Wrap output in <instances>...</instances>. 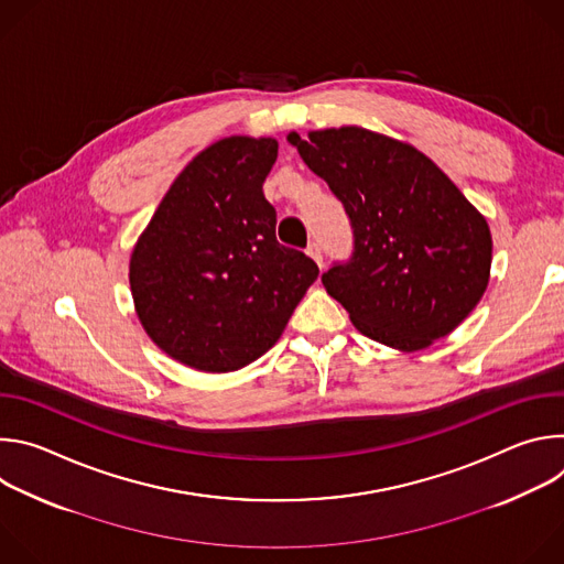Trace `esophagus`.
<instances>
[{"label": "esophagus", "mask_w": 564, "mask_h": 564, "mask_svg": "<svg viewBox=\"0 0 564 564\" xmlns=\"http://www.w3.org/2000/svg\"><path fill=\"white\" fill-rule=\"evenodd\" d=\"M305 252H307V257H312V259L316 261L318 268H324V252H321V246H318V243H310V246L305 248Z\"/></svg>", "instance_id": "1"}]
</instances>
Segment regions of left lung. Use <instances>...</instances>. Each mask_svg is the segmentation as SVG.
<instances>
[{
    "label": "left lung",
    "mask_w": 564,
    "mask_h": 564,
    "mask_svg": "<svg viewBox=\"0 0 564 564\" xmlns=\"http://www.w3.org/2000/svg\"><path fill=\"white\" fill-rule=\"evenodd\" d=\"M341 200L352 252L324 281L366 337L420 350L453 333L489 283V225L415 147L359 127L290 133Z\"/></svg>",
    "instance_id": "8db88e82"
}]
</instances>
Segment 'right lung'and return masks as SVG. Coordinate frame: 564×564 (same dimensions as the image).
Masks as SVG:
<instances>
[{
    "instance_id": "right-lung-1",
    "label": "right lung",
    "mask_w": 564,
    "mask_h": 564,
    "mask_svg": "<svg viewBox=\"0 0 564 564\" xmlns=\"http://www.w3.org/2000/svg\"><path fill=\"white\" fill-rule=\"evenodd\" d=\"M279 142L225 138L200 151L160 200L131 254L147 335L176 361L238 370L265 355L316 281V263L276 240L263 194Z\"/></svg>"
}]
</instances>
